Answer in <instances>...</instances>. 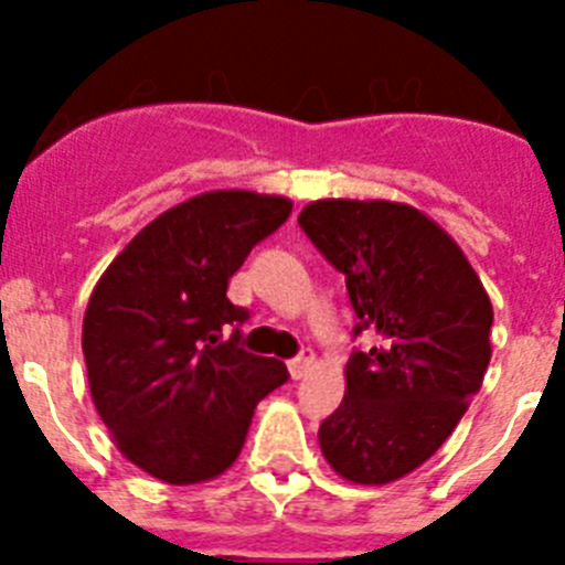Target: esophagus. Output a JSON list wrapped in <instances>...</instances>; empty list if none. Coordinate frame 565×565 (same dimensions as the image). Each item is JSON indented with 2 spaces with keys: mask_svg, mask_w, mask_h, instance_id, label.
<instances>
[{
  "mask_svg": "<svg viewBox=\"0 0 565 565\" xmlns=\"http://www.w3.org/2000/svg\"><path fill=\"white\" fill-rule=\"evenodd\" d=\"M311 367H313V351H308V348H302V351L288 362V371H291L294 379H302Z\"/></svg>",
  "mask_w": 565,
  "mask_h": 565,
  "instance_id": "1",
  "label": "esophagus"
}]
</instances>
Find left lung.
Wrapping results in <instances>:
<instances>
[{
	"mask_svg": "<svg viewBox=\"0 0 565 565\" xmlns=\"http://www.w3.org/2000/svg\"><path fill=\"white\" fill-rule=\"evenodd\" d=\"M299 228L344 274L356 311L348 387L319 447L353 483H391L441 447L481 391L492 306L461 248L404 203L317 201Z\"/></svg>",
	"mask_w": 565,
	"mask_h": 565,
	"instance_id": "8db88e82",
	"label": "left lung"
}]
</instances>
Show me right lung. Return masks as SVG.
Here are the masks:
<instances>
[{"mask_svg":"<svg viewBox=\"0 0 565 565\" xmlns=\"http://www.w3.org/2000/svg\"><path fill=\"white\" fill-rule=\"evenodd\" d=\"M291 201L206 192L154 217L113 259L84 313L89 393L118 450L167 483L221 476L286 364L239 348L248 308L226 297Z\"/></svg>","mask_w":565,"mask_h":565,"instance_id":"add662e5","label":"right lung"}]
</instances>
